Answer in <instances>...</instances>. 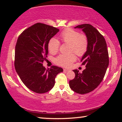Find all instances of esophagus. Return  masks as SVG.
<instances>
[{"label":"esophagus","instance_id":"34e87169","mask_svg":"<svg viewBox=\"0 0 122 122\" xmlns=\"http://www.w3.org/2000/svg\"><path fill=\"white\" fill-rule=\"evenodd\" d=\"M63 71H69V70L68 69H63Z\"/></svg>","mask_w":122,"mask_h":122}]
</instances>
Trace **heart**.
Here are the masks:
<instances>
[{"label": "heart", "instance_id": "obj_1", "mask_svg": "<svg viewBox=\"0 0 122 122\" xmlns=\"http://www.w3.org/2000/svg\"><path fill=\"white\" fill-rule=\"evenodd\" d=\"M60 37L62 42L71 45V52L75 53L78 56H82L85 54L88 47V40L85 35L81 34L71 28H67L61 32ZM60 45L57 39L51 38L48 44L49 52L56 53L59 49ZM76 60V57L74 54H61L55 58V63L62 67H69Z\"/></svg>", "mask_w": 122, "mask_h": 122}]
</instances>
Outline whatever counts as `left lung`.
I'll use <instances>...</instances> for the list:
<instances>
[{
	"mask_svg": "<svg viewBox=\"0 0 122 122\" xmlns=\"http://www.w3.org/2000/svg\"><path fill=\"white\" fill-rule=\"evenodd\" d=\"M81 28L88 40V47L82 58V65L86 69L82 73L75 69L73 80L69 81V86L77 94H85L92 92L102 81L109 66V54L106 41L94 27L86 24L76 26Z\"/></svg>",
	"mask_w": 122,
	"mask_h": 122,
	"instance_id": "obj_1",
	"label": "left lung"
}]
</instances>
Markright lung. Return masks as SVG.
<instances>
[{
    "label": "right lung",
    "mask_w": 122,
    "mask_h": 122,
    "mask_svg": "<svg viewBox=\"0 0 122 122\" xmlns=\"http://www.w3.org/2000/svg\"><path fill=\"white\" fill-rule=\"evenodd\" d=\"M59 30L42 23H36L20 35L15 48L14 66L24 84L36 93L43 94L53 88L55 78L63 71L53 66L46 69L43 66L48 53L50 39Z\"/></svg>",
    "instance_id": "1"
}]
</instances>
